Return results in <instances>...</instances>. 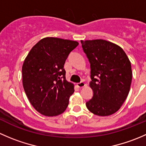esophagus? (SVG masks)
Masks as SVG:
<instances>
[{"label":"esophagus","mask_w":146,"mask_h":146,"mask_svg":"<svg viewBox=\"0 0 146 146\" xmlns=\"http://www.w3.org/2000/svg\"><path fill=\"white\" fill-rule=\"evenodd\" d=\"M77 86L78 87V88H84V87L85 86V83L84 82H78V83H77Z\"/></svg>","instance_id":"1"}]
</instances>
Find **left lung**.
<instances>
[{"label":"left lung","instance_id":"1","mask_svg":"<svg viewBox=\"0 0 146 146\" xmlns=\"http://www.w3.org/2000/svg\"><path fill=\"white\" fill-rule=\"evenodd\" d=\"M90 64V87L93 96L86 102L90 111L98 116H110L126 100L132 80L131 65L118 45L103 40L80 41Z\"/></svg>","mask_w":146,"mask_h":146}]
</instances>
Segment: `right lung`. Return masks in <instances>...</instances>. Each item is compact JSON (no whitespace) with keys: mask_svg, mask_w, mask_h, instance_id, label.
Returning <instances> with one entry per match:
<instances>
[{"mask_svg":"<svg viewBox=\"0 0 146 146\" xmlns=\"http://www.w3.org/2000/svg\"><path fill=\"white\" fill-rule=\"evenodd\" d=\"M78 42L56 37H46L29 52L22 68L23 84L34 108L47 117L62 114L74 85L66 80L64 64Z\"/></svg>","mask_w":146,"mask_h":146,"instance_id":"add662e5","label":"right lung"}]
</instances>
